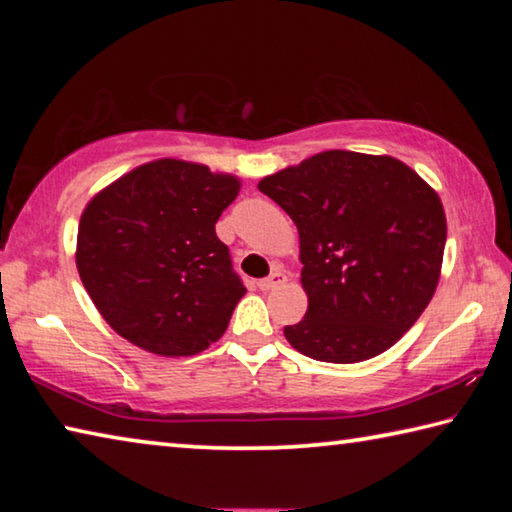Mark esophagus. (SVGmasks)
<instances>
[{"instance_id": "obj_1", "label": "esophagus", "mask_w": 512, "mask_h": 512, "mask_svg": "<svg viewBox=\"0 0 512 512\" xmlns=\"http://www.w3.org/2000/svg\"><path fill=\"white\" fill-rule=\"evenodd\" d=\"M284 282H287V275H284L282 268H275V271H273L271 275L257 282V287L262 289V291H273V289H277V287H282Z\"/></svg>"}]
</instances>
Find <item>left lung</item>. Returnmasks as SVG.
I'll use <instances>...</instances> for the list:
<instances>
[{
	"label": "left lung",
	"instance_id": "8db88e82",
	"mask_svg": "<svg viewBox=\"0 0 512 512\" xmlns=\"http://www.w3.org/2000/svg\"><path fill=\"white\" fill-rule=\"evenodd\" d=\"M298 228L305 318L284 327L305 357L359 363L427 309L443 266L438 194L391 155L323 151L259 180Z\"/></svg>",
	"mask_w": 512,
	"mask_h": 512
}]
</instances>
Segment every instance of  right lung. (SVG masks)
I'll list each match as a JSON object with an SVG mask.
<instances>
[{
	"instance_id": "1",
	"label": "right lung",
	"mask_w": 512,
	"mask_h": 512,
	"mask_svg": "<svg viewBox=\"0 0 512 512\" xmlns=\"http://www.w3.org/2000/svg\"><path fill=\"white\" fill-rule=\"evenodd\" d=\"M239 189L230 173L162 158L85 205L76 268L119 336L160 357H192L221 339L246 287L214 223Z\"/></svg>"
}]
</instances>
